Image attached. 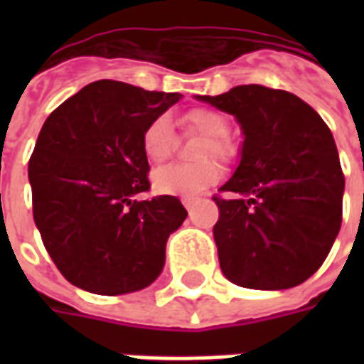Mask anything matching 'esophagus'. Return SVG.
Returning <instances> with one entry per match:
<instances>
[{
    "label": "esophagus",
    "mask_w": 364,
    "mask_h": 364,
    "mask_svg": "<svg viewBox=\"0 0 364 364\" xmlns=\"http://www.w3.org/2000/svg\"><path fill=\"white\" fill-rule=\"evenodd\" d=\"M183 204H185V208L188 210V213L193 215V211H194V202L193 200H183Z\"/></svg>",
    "instance_id": "esophagus-1"
}]
</instances>
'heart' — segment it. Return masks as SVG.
Listing matches in <instances>:
<instances>
[{
    "label": "heart",
    "mask_w": 364,
    "mask_h": 364,
    "mask_svg": "<svg viewBox=\"0 0 364 364\" xmlns=\"http://www.w3.org/2000/svg\"><path fill=\"white\" fill-rule=\"evenodd\" d=\"M181 122L187 132L205 137L200 149V159H230L232 147L227 141L230 124L221 111L211 107H194L183 115ZM176 134L166 117H156L143 130L141 149L151 164H162L170 159L171 153L176 151ZM221 177L223 168L215 160H205L200 164H171L154 171L153 187L160 194L194 198L204 193L205 188L221 181Z\"/></svg>",
    "instance_id": "b5f03b06"
}]
</instances>
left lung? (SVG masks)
<instances>
[{"mask_svg":"<svg viewBox=\"0 0 364 364\" xmlns=\"http://www.w3.org/2000/svg\"><path fill=\"white\" fill-rule=\"evenodd\" d=\"M236 117L242 159L213 196L219 264L240 287L279 291L306 282L327 259L342 225L344 173L321 117L285 90L242 85L196 96Z\"/></svg>","mask_w":364,"mask_h":364,"instance_id":"left-lung-1","label":"left lung"}]
</instances>
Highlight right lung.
Masks as SVG:
<instances>
[{"label":"right lung","instance_id":"add662e5","mask_svg":"<svg viewBox=\"0 0 364 364\" xmlns=\"http://www.w3.org/2000/svg\"><path fill=\"white\" fill-rule=\"evenodd\" d=\"M181 98L104 79L65 100L43 124L28 164L33 221L75 287L115 296L160 276L166 242L187 210L168 194L134 196L151 187L143 130Z\"/></svg>","mask_w":364,"mask_h":364}]
</instances>
